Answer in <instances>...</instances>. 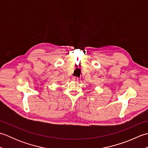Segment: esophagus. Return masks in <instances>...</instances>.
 <instances>
[{
	"mask_svg": "<svg viewBox=\"0 0 148 148\" xmlns=\"http://www.w3.org/2000/svg\"><path fill=\"white\" fill-rule=\"evenodd\" d=\"M72 80L74 81H77L78 80H79V78L77 77H72Z\"/></svg>",
	"mask_w": 148,
	"mask_h": 148,
	"instance_id": "esophagus-1",
	"label": "esophagus"
}]
</instances>
